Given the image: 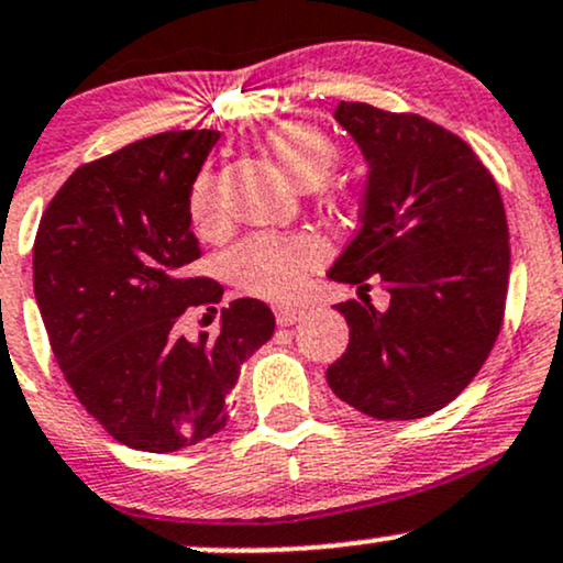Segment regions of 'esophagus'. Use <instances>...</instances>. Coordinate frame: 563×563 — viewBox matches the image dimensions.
Segmentation results:
<instances>
[{
    "label": "esophagus",
    "instance_id": "1",
    "mask_svg": "<svg viewBox=\"0 0 563 563\" xmlns=\"http://www.w3.org/2000/svg\"><path fill=\"white\" fill-rule=\"evenodd\" d=\"M301 314H305V310H301V307H291V305H277L275 307L277 325H294L296 320L301 318Z\"/></svg>",
    "mask_w": 563,
    "mask_h": 563
}]
</instances>
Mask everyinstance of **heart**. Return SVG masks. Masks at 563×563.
<instances>
[{
    "instance_id": "b5f03b06",
    "label": "heart",
    "mask_w": 563,
    "mask_h": 563,
    "mask_svg": "<svg viewBox=\"0 0 563 563\" xmlns=\"http://www.w3.org/2000/svg\"><path fill=\"white\" fill-rule=\"evenodd\" d=\"M269 152L283 176L299 189H312L336 165L331 139L318 128L283 125L272 133ZM191 216L200 224L213 221L219 211V178L213 170L197 176L189 197ZM325 258V249L312 234H251L227 253L224 267L234 286L264 299H286L299 291L307 272Z\"/></svg>"
}]
</instances>
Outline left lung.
I'll return each instance as SVG.
<instances>
[{"mask_svg":"<svg viewBox=\"0 0 563 563\" xmlns=\"http://www.w3.org/2000/svg\"><path fill=\"white\" fill-rule=\"evenodd\" d=\"M333 120L368 165L361 230L329 269L390 294L387 310L342 301L347 352L329 387L374 419H419L465 390L497 342L510 245L492 173L460 135L419 114L342 101Z\"/></svg>","mask_w":563,"mask_h":563,"instance_id":"left-lung-1","label":"left lung"}]
</instances>
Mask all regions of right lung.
<instances>
[{"instance_id": "obj_1", "label": "right lung", "mask_w": 563, "mask_h": 563, "mask_svg": "<svg viewBox=\"0 0 563 563\" xmlns=\"http://www.w3.org/2000/svg\"><path fill=\"white\" fill-rule=\"evenodd\" d=\"M219 135L157 133L82 165L36 230L34 296L55 361L85 411L139 452L216 435L240 368L275 333L258 299L224 307L216 333H178L184 312H216L224 294L189 277L191 184Z\"/></svg>"}]
</instances>
